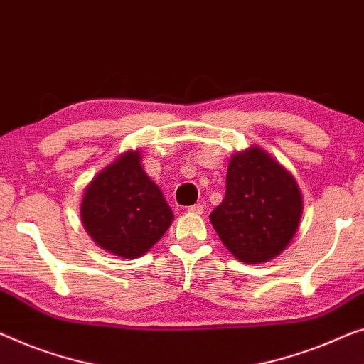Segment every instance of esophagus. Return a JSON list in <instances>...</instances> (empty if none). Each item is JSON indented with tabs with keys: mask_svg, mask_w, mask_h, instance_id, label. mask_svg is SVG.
<instances>
[{
	"mask_svg": "<svg viewBox=\"0 0 364 364\" xmlns=\"http://www.w3.org/2000/svg\"><path fill=\"white\" fill-rule=\"evenodd\" d=\"M188 213H189V214H203V213H204V208H203V205H200V204L189 205Z\"/></svg>",
	"mask_w": 364,
	"mask_h": 364,
	"instance_id": "obj_1",
	"label": "esophagus"
}]
</instances>
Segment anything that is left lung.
<instances>
[{"instance_id": "left-lung-1", "label": "left lung", "mask_w": 364, "mask_h": 364, "mask_svg": "<svg viewBox=\"0 0 364 364\" xmlns=\"http://www.w3.org/2000/svg\"><path fill=\"white\" fill-rule=\"evenodd\" d=\"M224 200L210 224L238 262L267 263L286 250L302 217V193L296 178L257 145L229 160Z\"/></svg>"}]
</instances>
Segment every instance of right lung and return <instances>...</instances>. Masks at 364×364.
Segmentation results:
<instances>
[{"label":"right lung","instance_id":"add662e5","mask_svg":"<svg viewBox=\"0 0 364 364\" xmlns=\"http://www.w3.org/2000/svg\"><path fill=\"white\" fill-rule=\"evenodd\" d=\"M80 217L97 247L124 259L147 253L175 219L140 150L124 151L86 184Z\"/></svg>","mask_w":364,"mask_h":364}]
</instances>
